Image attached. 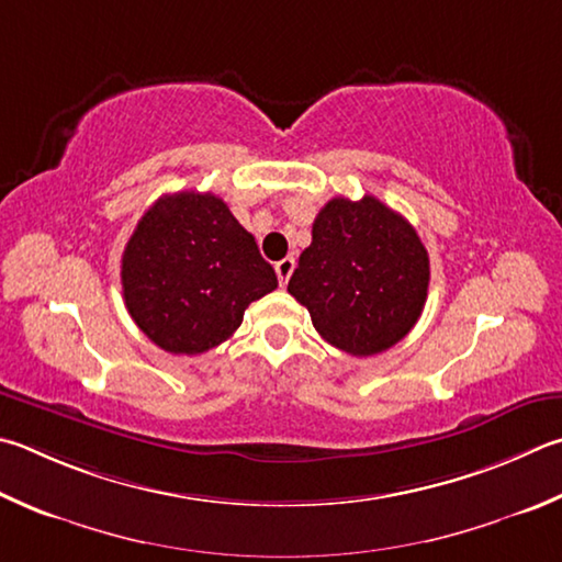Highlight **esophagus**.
<instances>
[{
  "label": "esophagus",
  "instance_id": "obj_1",
  "mask_svg": "<svg viewBox=\"0 0 562 562\" xmlns=\"http://www.w3.org/2000/svg\"><path fill=\"white\" fill-rule=\"evenodd\" d=\"M274 272H278V280H280V288L290 282L292 272H294V258H284L278 265H274Z\"/></svg>",
  "mask_w": 562,
  "mask_h": 562
}]
</instances>
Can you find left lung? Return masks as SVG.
Masks as SVG:
<instances>
[{"label": "left lung", "mask_w": 562, "mask_h": 562, "mask_svg": "<svg viewBox=\"0 0 562 562\" xmlns=\"http://www.w3.org/2000/svg\"><path fill=\"white\" fill-rule=\"evenodd\" d=\"M430 258L401 213L366 193L331 199L312 226L288 292L307 307L314 329L351 356L395 346L420 319Z\"/></svg>", "instance_id": "8db88e82"}]
</instances>
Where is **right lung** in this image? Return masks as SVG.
<instances>
[{
	"label": "right lung",
	"instance_id": "1",
	"mask_svg": "<svg viewBox=\"0 0 562 562\" xmlns=\"http://www.w3.org/2000/svg\"><path fill=\"white\" fill-rule=\"evenodd\" d=\"M274 288L258 243L213 193L161 196L122 252L127 312L169 353L196 356L226 341L248 304Z\"/></svg>",
	"mask_w": 562,
	"mask_h": 562
}]
</instances>
